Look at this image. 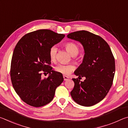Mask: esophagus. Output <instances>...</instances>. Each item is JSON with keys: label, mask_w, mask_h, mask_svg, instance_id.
Masks as SVG:
<instances>
[{"label": "esophagus", "mask_w": 128, "mask_h": 128, "mask_svg": "<svg viewBox=\"0 0 128 128\" xmlns=\"http://www.w3.org/2000/svg\"><path fill=\"white\" fill-rule=\"evenodd\" d=\"M63 78H64V81H66V80H68V78H69V77L66 76H64Z\"/></svg>", "instance_id": "34e87169"}]
</instances>
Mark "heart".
I'll return each mask as SVG.
<instances>
[{
	"label": "heart",
	"mask_w": 128,
	"mask_h": 128,
	"mask_svg": "<svg viewBox=\"0 0 128 128\" xmlns=\"http://www.w3.org/2000/svg\"><path fill=\"white\" fill-rule=\"evenodd\" d=\"M66 49L72 56L77 55L79 52L80 47L78 45L73 42H68L64 44ZM58 48L55 46H52L49 50V57L51 61H54L56 59ZM56 72L62 73L64 75H68L74 69V66L73 64H59L55 68Z\"/></svg>",
	"instance_id": "1"
}]
</instances>
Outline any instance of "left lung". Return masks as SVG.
I'll return each instance as SVG.
<instances>
[{"instance_id": "obj_1", "label": "left lung", "mask_w": 128, "mask_h": 128, "mask_svg": "<svg viewBox=\"0 0 128 128\" xmlns=\"http://www.w3.org/2000/svg\"><path fill=\"white\" fill-rule=\"evenodd\" d=\"M68 38L83 45L82 63L74 72V86L70 95L78 104L90 107L102 100L111 88L115 72V62L109 45L100 36L86 30L73 32ZM85 76L82 82L79 80Z\"/></svg>"}]
</instances>
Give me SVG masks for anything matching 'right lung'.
<instances>
[{"mask_svg":"<svg viewBox=\"0 0 128 128\" xmlns=\"http://www.w3.org/2000/svg\"><path fill=\"white\" fill-rule=\"evenodd\" d=\"M64 36L51 30L40 29L25 34L17 43L10 64V79L15 92L28 104L40 107L49 103L63 81L62 73L52 70L49 50ZM42 73H48L49 77L42 79Z\"/></svg>","mask_w":128,"mask_h":128,"instance_id":"obj_1","label":"right lung"}]
</instances>
